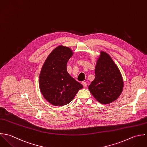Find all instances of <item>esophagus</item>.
I'll return each mask as SVG.
<instances>
[{"label":"esophagus","instance_id":"1","mask_svg":"<svg viewBox=\"0 0 147 147\" xmlns=\"http://www.w3.org/2000/svg\"><path fill=\"white\" fill-rule=\"evenodd\" d=\"M82 84H83V85H84V86L85 88H86L87 86H88L86 82H82Z\"/></svg>","mask_w":147,"mask_h":147}]
</instances>
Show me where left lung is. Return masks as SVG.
<instances>
[{
    "label": "left lung",
    "instance_id": "1",
    "mask_svg": "<svg viewBox=\"0 0 147 147\" xmlns=\"http://www.w3.org/2000/svg\"><path fill=\"white\" fill-rule=\"evenodd\" d=\"M95 67V80L88 86L93 96L100 103L109 104L121 94L124 82L120 71L111 57L101 51Z\"/></svg>",
    "mask_w": 147,
    "mask_h": 147
}]
</instances>
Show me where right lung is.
Here are the masks:
<instances>
[{"label":"right lung","instance_id":"add662e5","mask_svg":"<svg viewBox=\"0 0 147 147\" xmlns=\"http://www.w3.org/2000/svg\"><path fill=\"white\" fill-rule=\"evenodd\" d=\"M73 55L70 48L59 45L49 54L41 68L40 91L45 99L54 106L68 104L83 88L67 71V61Z\"/></svg>","mask_w":147,"mask_h":147}]
</instances>
